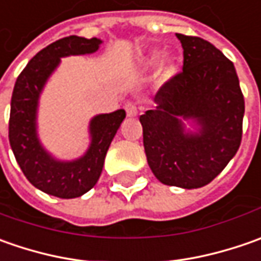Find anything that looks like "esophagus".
Listing matches in <instances>:
<instances>
[{
	"label": "esophagus",
	"instance_id": "1",
	"mask_svg": "<svg viewBox=\"0 0 261 261\" xmlns=\"http://www.w3.org/2000/svg\"><path fill=\"white\" fill-rule=\"evenodd\" d=\"M125 110L126 115L129 116V117H135V116L138 115V109H136V106L132 105V103H126Z\"/></svg>",
	"mask_w": 261,
	"mask_h": 261
}]
</instances>
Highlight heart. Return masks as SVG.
Returning a JSON list of instances; mask_svg holds the SVG:
<instances>
[{"mask_svg":"<svg viewBox=\"0 0 261 261\" xmlns=\"http://www.w3.org/2000/svg\"><path fill=\"white\" fill-rule=\"evenodd\" d=\"M160 52H151L149 55H146L144 58V66L145 68H152L158 64L160 61ZM175 69H177V65H175V61L173 58H167L161 62V65L158 68V80L160 81H168L171 76L175 74Z\"/></svg>","mask_w":261,"mask_h":261,"instance_id":"1","label":"heart"}]
</instances>
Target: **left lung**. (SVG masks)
I'll use <instances>...</instances> for the list:
<instances>
[{
    "label": "left lung",
    "mask_w": 261,
    "mask_h": 261,
    "mask_svg": "<svg viewBox=\"0 0 261 261\" xmlns=\"http://www.w3.org/2000/svg\"><path fill=\"white\" fill-rule=\"evenodd\" d=\"M175 36L183 46V71L158 90L155 107L139 122L148 166L156 178L167 186L199 189L240 148L244 97L234 64L219 49L200 37Z\"/></svg>",
    "instance_id": "1"
}]
</instances>
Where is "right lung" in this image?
<instances>
[{
  "mask_svg": "<svg viewBox=\"0 0 261 261\" xmlns=\"http://www.w3.org/2000/svg\"><path fill=\"white\" fill-rule=\"evenodd\" d=\"M101 40L68 36L36 54L15 81L8 123L10 145L27 180L36 189L61 199H74L93 189L101 174L107 149L120 127L126 112L94 116L90 120V145L80 158L64 161L52 155L37 135L39 98L47 80L61 64V58L90 55Z\"/></svg>",
  "mask_w": 261,
  "mask_h": 261,
  "instance_id": "right-lung-1",
  "label": "right lung"
}]
</instances>
